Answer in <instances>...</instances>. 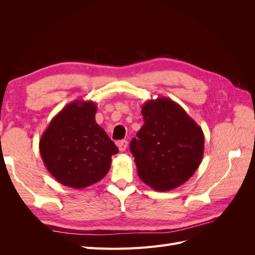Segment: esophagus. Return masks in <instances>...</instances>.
I'll return each mask as SVG.
<instances>
[{
  "instance_id": "esophagus-1",
  "label": "esophagus",
  "mask_w": 255,
  "mask_h": 255,
  "mask_svg": "<svg viewBox=\"0 0 255 255\" xmlns=\"http://www.w3.org/2000/svg\"><path fill=\"white\" fill-rule=\"evenodd\" d=\"M128 144V142L127 140H121V141H118V142H117L118 148H119V150H120L121 152H125V151L127 150Z\"/></svg>"
}]
</instances>
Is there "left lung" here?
<instances>
[{"label": "left lung", "instance_id": "1", "mask_svg": "<svg viewBox=\"0 0 255 255\" xmlns=\"http://www.w3.org/2000/svg\"><path fill=\"white\" fill-rule=\"evenodd\" d=\"M143 126L129 143L139 179L157 191L181 186L194 175L204 152L201 127L171 99L142 105Z\"/></svg>", "mask_w": 255, "mask_h": 255}]
</instances>
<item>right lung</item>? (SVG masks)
<instances>
[{
    "label": "right lung",
    "mask_w": 255,
    "mask_h": 255,
    "mask_svg": "<svg viewBox=\"0 0 255 255\" xmlns=\"http://www.w3.org/2000/svg\"><path fill=\"white\" fill-rule=\"evenodd\" d=\"M97 104L74 100L54 117L39 141L48 171L65 186L82 189L109 172L118 148L96 122Z\"/></svg>",
    "instance_id": "right-lung-1"
}]
</instances>
